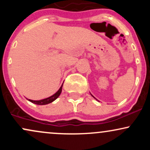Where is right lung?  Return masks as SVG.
<instances>
[{
  "label": "right lung",
  "instance_id": "obj_1",
  "mask_svg": "<svg viewBox=\"0 0 150 150\" xmlns=\"http://www.w3.org/2000/svg\"><path fill=\"white\" fill-rule=\"evenodd\" d=\"M62 87H63V85H61V87H60V89H58L57 92L55 93L54 94H53V95L51 96V97L46 98V99H42V100L36 101V100H31V99H28L30 101H31L32 103H34V104H37V105H45V104H50V103L53 102V101L56 100V99H57L58 97H59L60 94H61V93L62 92Z\"/></svg>",
  "mask_w": 150,
  "mask_h": 150
}]
</instances>
